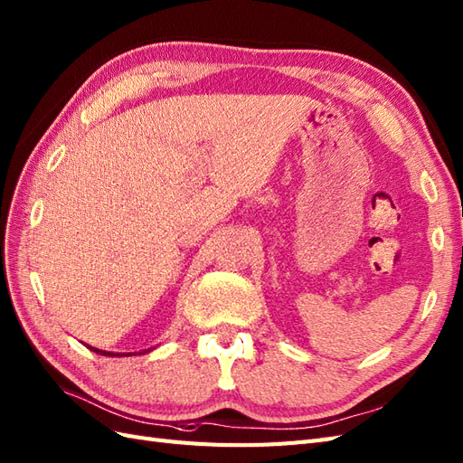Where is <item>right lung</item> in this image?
Listing matches in <instances>:
<instances>
[{"mask_svg":"<svg viewBox=\"0 0 463 463\" xmlns=\"http://www.w3.org/2000/svg\"><path fill=\"white\" fill-rule=\"evenodd\" d=\"M90 352H94V354H100V355H106V357H128V355H131V354H116V352H104V349H98V347H92V345H87ZM152 347H148V349H143V352H138V354H148ZM137 354V352H135ZM133 354V355H135Z\"/></svg>","mask_w":463,"mask_h":463,"instance_id":"obj_1","label":"right lung"}]
</instances>
